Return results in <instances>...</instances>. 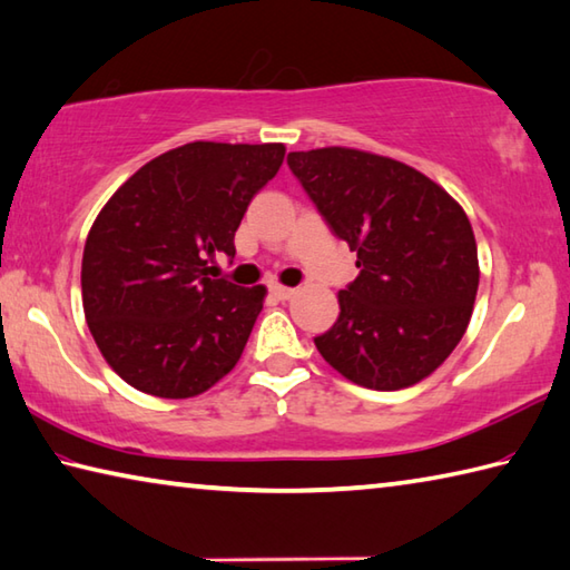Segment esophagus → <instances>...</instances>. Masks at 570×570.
Masks as SVG:
<instances>
[{
    "instance_id": "obj_1",
    "label": "esophagus",
    "mask_w": 570,
    "mask_h": 570,
    "mask_svg": "<svg viewBox=\"0 0 570 570\" xmlns=\"http://www.w3.org/2000/svg\"><path fill=\"white\" fill-rule=\"evenodd\" d=\"M272 294H274L276 298H282V302H286V298H292L296 292H294V288H288V286L274 284V286H272Z\"/></svg>"
}]
</instances>
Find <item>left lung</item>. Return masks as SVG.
I'll return each mask as SVG.
<instances>
[{
  "label": "left lung",
  "instance_id": "obj_1",
  "mask_svg": "<svg viewBox=\"0 0 570 570\" xmlns=\"http://www.w3.org/2000/svg\"><path fill=\"white\" fill-rule=\"evenodd\" d=\"M328 229L356 252L358 276L338 292L341 314L314 338L341 376L399 391L431 376L465 334L479 252L461 204L409 164L324 147L288 154Z\"/></svg>",
  "mask_w": 570,
  "mask_h": 570
}]
</instances>
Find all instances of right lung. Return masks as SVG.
<instances>
[{"instance_id":"right-lung-1","label":"right lung","mask_w":570,"mask_h":570,"mask_svg":"<svg viewBox=\"0 0 570 570\" xmlns=\"http://www.w3.org/2000/svg\"><path fill=\"white\" fill-rule=\"evenodd\" d=\"M284 144L191 141L131 174L91 224L81 302L101 356L137 391L191 399L242 358L266 288L209 276L234 256L254 194Z\"/></svg>"}]
</instances>
